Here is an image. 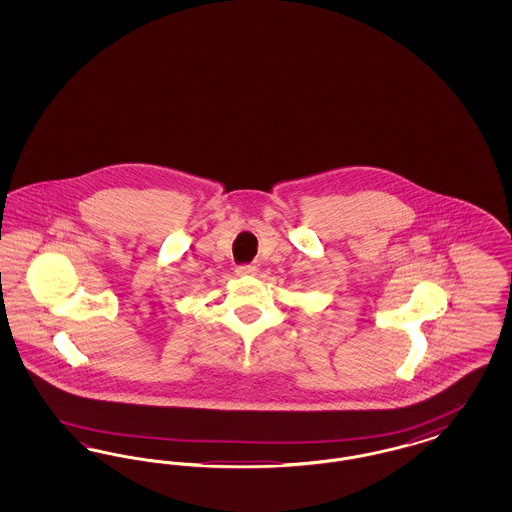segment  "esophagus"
<instances>
[{
  "instance_id": "esophagus-1",
  "label": "esophagus",
  "mask_w": 512,
  "mask_h": 512,
  "mask_svg": "<svg viewBox=\"0 0 512 512\" xmlns=\"http://www.w3.org/2000/svg\"><path fill=\"white\" fill-rule=\"evenodd\" d=\"M257 272V267H253V265H240V267H236V274L238 276H253Z\"/></svg>"
}]
</instances>
